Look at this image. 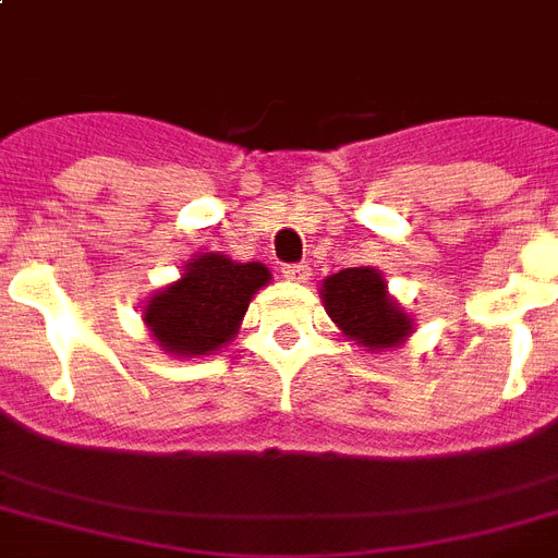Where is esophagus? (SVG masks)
Segmentation results:
<instances>
[{
    "instance_id": "1",
    "label": "esophagus",
    "mask_w": 558,
    "mask_h": 558,
    "mask_svg": "<svg viewBox=\"0 0 558 558\" xmlns=\"http://www.w3.org/2000/svg\"><path fill=\"white\" fill-rule=\"evenodd\" d=\"M283 278L292 280V283H306V280H310V266H304V263L283 266Z\"/></svg>"
}]
</instances>
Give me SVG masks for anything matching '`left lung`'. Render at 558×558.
I'll return each mask as SVG.
<instances>
[{
  "label": "left lung",
  "instance_id": "left-lung-1",
  "mask_svg": "<svg viewBox=\"0 0 558 558\" xmlns=\"http://www.w3.org/2000/svg\"><path fill=\"white\" fill-rule=\"evenodd\" d=\"M318 295L341 336L367 353L399 348L416 330L414 315L390 295L388 280L373 266L336 271L322 280Z\"/></svg>",
  "mask_w": 558,
  "mask_h": 558
}]
</instances>
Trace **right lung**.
<instances>
[{"instance_id":"1","label":"right lung","mask_w":558,"mask_h":558,"mask_svg":"<svg viewBox=\"0 0 558 558\" xmlns=\"http://www.w3.org/2000/svg\"><path fill=\"white\" fill-rule=\"evenodd\" d=\"M263 263H236L228 254L199 252L173 283L156 289L142 306V322L165 353L210 356L234 339L252 298L269 287Z\"/></svg>"}]
</instances>
